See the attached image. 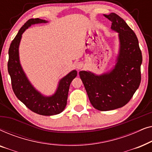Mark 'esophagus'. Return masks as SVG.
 Segmentation results:
<instances>
[{"mask_svg": "<svg viewBox=\"0 0 152 152\" xmlns=\"http://www.w3.org/2000/svg\"><path fill=\"white\" fill-rule=\"evenodd\" d=\"M75 66L78 70H80V69H82L83 67V64L82 63V62H77V63H76Z\"/></svg>", "mask_w": 152, "mask_h": 152, "instance_id": "obj_1", "label": "esophagus"}]
</instances>
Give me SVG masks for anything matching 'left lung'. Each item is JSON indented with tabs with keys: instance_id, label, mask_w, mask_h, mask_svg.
Wrapping results in <instances>:
<instances>
[{
	"instance_id": "left-lung-1",
	"label": "left lung",
	"mask_w": 152,
	"mask_h": 152,
	"mask_svg": "<svg viewBox=\"0 0 152 152\" xmlns=\"http://www.w3.org/2000/svg\"><path fill=\"white\" fill-rule=\"evenodd\" d=\"M103 15L112 22L111 30L118 34L115 65L99 75L89 70L79 74L93 107L107 111L124 107L138 88L142 57L138 38L126 23L115 13Z\"/></svg>"
}]
</instances>
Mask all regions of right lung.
Returning <instances> with one entry per match:
<instances>
[{"instance_id": "1", "label": "right lung", "mask_w": 152, "mask_h": 152, "mask_svg": "<svg viewBox=\"0 0 152 152\" xmlns=\"http://www.w3.org/2000/svg\"><path fill=\"white\" fill-rule=\"evenodd\" d=\"M48 22L38 18H31L23 26L10 45L7 68L16 97L34 113L42 115H54L61 113L65 109L70 84L76 77L77 72L72 70L68 72L59 80L55 92L51 95H45L37 90L29 80L19 57V45L23 32L31 26Z\"/></svg>"}]
</instances>
